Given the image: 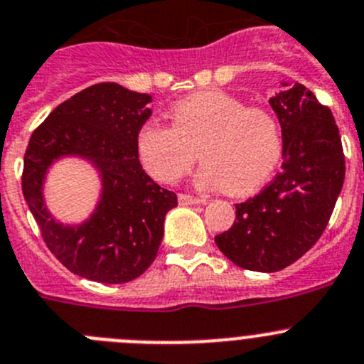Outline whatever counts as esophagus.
Listing matches in <instances>:
<instances>
[{
  "label": "esophagus",
  "instance_id": "obj_1",
  "mask_svg": "<svg viewBox=\"0 0 364 364\" xmlns=\"http://www.w3.org/2000/svg\"><path fill=\"white\" fill-rule=\"evenodd\" d=\"M178 201H179V205H181V206H186V205H205L208 199H206V198H196V196H188V193H179Z\"/></svg>",
  "mask_w": 364,
  "mask_h": 364
}]
</instances>
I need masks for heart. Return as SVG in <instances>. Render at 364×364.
Wrapping results in <instances>:
<instances>
[{
  "mask_svg": "<svg viewBox=\"0 0 364 364\" xmlns=\"http://www.w3.org/2000/svg\"><path fill=\"white\" fill-rule=\"evenodd\" d=\"M168 117L172 127L151 120L136 136L138 154L158 181H178L201 156L196 176L201 188L247 196L277 171L282 131L271 111L247 107L224 91H198L176 102Z\"/></svg>",
  "mask_w": 364,
  "mask_h": 364,
  "instance_id": "1",
  "label": "heart"
}]
</instances>
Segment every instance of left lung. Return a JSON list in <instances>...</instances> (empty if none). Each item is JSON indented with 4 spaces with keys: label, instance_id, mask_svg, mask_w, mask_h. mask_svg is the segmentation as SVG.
I'll return each instance as SVG.
<instances>
[{
    "label": "left lung",
    "instance_id": "1",
    "mask_svg": "<svg viewBox=\"0 0 364 364\" xmlns=\"http://www.w3.org/2000/svg\"><path fill=\"white\" fill-rule=\"evenodd\" d=\"M269 98L282 127V171L255 198L237 205L235 223L215 244L242 269L274 273L320 239L345 181L339 129L331 109L304 84L282 82Z\"/></svg>",
    "mask_w": 364,
    "mask_h": 364
}]
</instances>
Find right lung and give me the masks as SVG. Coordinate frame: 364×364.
Returning a JSON list of instances; mask_svg holds the SVG:
<instances>
[{
	"instance_id": "add662e5",
	"label": "right lung",
	"mask_w": 364,
	"mask_h": 364,
	"mask_svg": "<svg viewBox=\"0 0 364 364\" xmlns=\"http://www.w3.org/2000/svg\"><path fill=\"white\" fill-rule=\"evenodd\" d=\"M152 97L117 82L86 87L57 105L33 131L25 152L23 196L46 246L71 273L100 284L140 277L158 255L165 215L178 206L171 190L145 174L136 136L152 114ZM79 157L101 179L94 212L75 225L48 210L43 183L53 162Z\"/></svg>"
}]
</instances>
